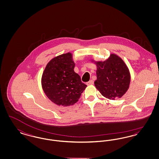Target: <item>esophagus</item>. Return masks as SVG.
Segmentation results:
<instances>
[{
	"label": "esophagus",
	"instance_id": "esophagus-1",
	"mask_svg": "<svg viewBox=\"0 0 159 159\" xmlns=\"http://www.w3.org/2000/svg\"><path fill=\"white\" fill-rule=\"evenodd\" d=\"M93 83H94L93 80H89L88 82L86 83V84H87V85H92V84H93Z\"/></svg>",
	"mask_w": 159,
	"mask_h": 159
}]
</instances>
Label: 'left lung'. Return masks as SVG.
Returning a JSON list of instances; mask_svg holds the SVG:
<instances>
[{"label": "left lung", "mask_w": 159, "mask_h": 159, "mask_svg": "<svg viewBox=\"0 0 159 159\" xmlns=\"http://www.w3.org/2000/svg\"><path fill=\"white\" fill-rule=\"evenodd\" d=\"M97 66L95 85L106 98H120L128 90L130 74L128 66L120 57L111 53L104 61L91 60Z\"/></svg>", "instance_id": "obj_1"}]
</instances>
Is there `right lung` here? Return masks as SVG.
<instances>
[{
  "instance_id": "obj_1",
  "label": "right lung",
  "mask_w": 159,
  "mask_h": 159,
  "mask_svg": "<svg viewBox=\"0 0 159 159\" xmlns=\"http://www.w3.org/2000/svg\"><path fill=\"white\" fill-rule=\"evenodd\" d=\"M75 63L71 52L54 57L47 64L42 76V87L47 97L58 106H73L86 85L75 72Z\"/></svg>"
}]
</instances>
